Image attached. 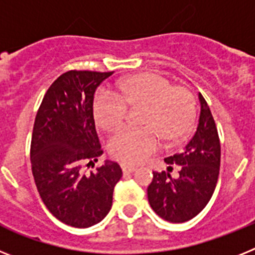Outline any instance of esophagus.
Masks as SVG:
<instances>
[{"label": "esophagus", "instance_id": "34e87169", "mask_svg": "<svg viewBox=\"0 0 255 255\" xmlns=\"http://www.w3.org/2000/svg\"><path fill=\"white\" fill-rule=\"evenodd\" d=\"M122 167V170H123V173H132V172H134L136 170V167H133V165H128V164H121Z\"/></svg>", "mask_w": 255, "mask_h": 255}]
</instances>
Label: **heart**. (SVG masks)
I'll use <instances>...</instances> for the list:
<instances>
[{
  "label": "heart",
  "mask_w": 255,
  "mask_h": 255,
  "mask_svg": "<svg viewBox=\"0 0 255 255\" xmlns=\"http://www.w3.org/2000/svg\"><path fill=\"white\" fill-rule=\"evenodd\" d=\"M128 108L143 106L141 128H125L110 140L115 159L137 164L156 151L160 138L167 143L182 140L192 128L196 114L194 95L182 86L155 73H141L121 81L115 95H100L94 103V118L104 130L118 129Z\"/></svg>",
  "instance_id": "obj_1"
}]
</instances>
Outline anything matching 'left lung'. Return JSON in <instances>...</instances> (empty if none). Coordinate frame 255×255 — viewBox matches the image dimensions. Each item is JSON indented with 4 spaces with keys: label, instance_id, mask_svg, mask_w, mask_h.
Segmentation results:
<instances>
[{
    "label": "left lung",
    "instance_id": "1",
    "mask_svg": "<svg viewBox=\"0 0 255 255\" xmlns=\"http://www.w3.org/2000/svg\"><path fill=\"white\" fill-rule=\"evenodd\" d=\"M200 114L196 132L180 154L164 161L168 172H152L147 187L150 207L160 218L182 223L198 216L210 200L216 189L221 164V143L216 123L207 101L199 92ZM179 168L172 177L171 165Z\"/></svg>",
    "mask_w": 255,
    "mask_h": 255
}]
</instances>
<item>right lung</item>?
Masks as SVG:
<instances>
[{"label": "right lung", "instance_id": "right-lung-1", "mask_svg": "<svg viewBox=\"0 0 255 255\" xmlns=\"http://www.w3.org/2000/svg\"><path fill=\"white\" fill-rule=\"evenodd\" d=\"M112 74L64 73L50 86L35 115L30 143L35 186L52 216L77 229L105 218L122 177L119 164L110 160L91 173L82 168L103 154L95 128L94 95Z\"/></svg>", "mask_w": 255, "mask_h": 255}]
</instances>
